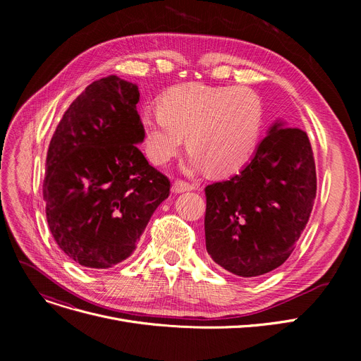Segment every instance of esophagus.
I'll list each match as a JSON object with an SVG mask.
<instances>
[{
    "instance_id": "obj_1",
    "label": "esophagus",
    "mask_w": 361,
    "mask_h": 361,
    "mask_svg": "<svg viewBox=\"0 0 361 361\" xmlns=\"http://www.w3.org/2000/svg\"><path fill=\"white\" fill-rule=\"evenodd\" d=\"M188 190H193V185L188 184L185 181H181V180H177L174 181L173 187H171V192L173 193H184V192H188Z\"/></svg>"
}]
</instances>
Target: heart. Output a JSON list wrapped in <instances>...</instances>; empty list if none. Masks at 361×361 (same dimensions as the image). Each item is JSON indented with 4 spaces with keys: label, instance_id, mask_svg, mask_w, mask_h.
Listing matches in <instances>:
<instances>
[{
    "label": "heart",
    "instance_id": "obj_1",
    "mask_svg": "<svg viewBox=\"0 0 361 361\" xmlns=\"http://www.w3.org/2000/svg\"><path fill=\"white\" fill-rule=\"evenodd\" d=\"M139 120L150 162H169L187 136L192 149L187 169L209 166L212 173L228 174L256 149L264 108L247 87L188 83L165 92L158 106L143 108Z\"/></svg>",
    "mask_w": 361,
    "mask_h": 361
}]
</instances>
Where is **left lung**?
<instances>
[{
  "label": "left lung",
  "mask_w": 361,
  "mask_h": 361,
  "mask_svg": "<svg viewBox=\"0 0 361 361\" xmlns=\"http://www.w3.org/2000/svg\"><path fill=\"white\" fill-rule=\"evenodd\" d=\"M316 184L307 133L275 123L238 174L204 188L207 253L243 278L276 269L306 228Z\"/></svg>",
  "instance_id": "1"
}]
</instances>
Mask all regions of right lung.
Segmentation results:
<instances>
[{
	"mask_svg": "<svg viewBox=\"0 0 361 361\" xmlns=\"http://www.w3.org/2000/svg\"><path fill=\"white\" fill-rule=\"evenodd\" d=\"M139 87L117 75L89 85L55 128L47 154L44 199L59 247L85 268L126 260L169 180L143 157Z\"/></svg>",
	"mask_w": 361,
	"mask_h": 361,
	"instance_id": "add662e5",
	"label": "right lung"
}]
</instances>
